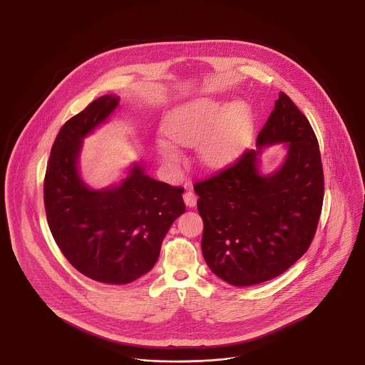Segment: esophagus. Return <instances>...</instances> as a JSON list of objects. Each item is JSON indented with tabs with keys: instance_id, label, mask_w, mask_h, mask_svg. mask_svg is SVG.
Wrapping results in <instances>:
<instances>
[{
	"instance_id": "34e87169",
	"label": "esophagus",
	"mask_w": 365,
	"mask_h": 365,
	"mask_svg": "<svg viewBox=\"0 0 365 365\" xmlns=\"http://www.w3.org/2000/svg\"><path fill=\"white\" fill-rule=\"evenodd\" d=\"M183 200H185V204L189 207V208H194L197 205V195L194 191L187 190L183 194Z\"/></svg>"
}]
</instances>
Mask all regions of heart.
Masks as SVG:
<instances>
[{"label": "heart", "instance_id": "b5f03b06", "mask_svg": "<svg viewBox=\"0 0 365 365\" xmlns=\"http://www.w3.org/2000/svg\"><path fill=\"white\" fill-rule=\"evenodd\" d=\"M252 113L247 105L200 98L176 108L163 125L167 138L176 145L187 146L207 135L202 143L204 158L217 165L234 160L249 137ZM158 150L168 163L174 164L178 153L167 140H158Z\"/></svg>", "mask_w": 365, "mask_h": 365}]
</instances>
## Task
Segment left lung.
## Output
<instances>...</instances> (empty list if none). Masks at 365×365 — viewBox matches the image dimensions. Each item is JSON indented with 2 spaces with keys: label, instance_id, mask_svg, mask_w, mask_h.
<instances>
[{
  "label": "left lung",
  "instance_id": "1",
  "mask_svg": "<svg viewBox=\"0 0 365 365\" xmlns=\"http://www.w3.org/2000/svg\"><path fill=\"white\" fill-rule=\"evenodd\" d=\"M286 141L274 175L258 173L262 145ZM247 149L225 170L194 183L204 220L201 249L210 271L232 286L277 278L311 246L324 197L319 142L307 116L284 93Z\"/></svg>",
  "mask_w": 365,
  "mask_h": 365
}]
</instances>
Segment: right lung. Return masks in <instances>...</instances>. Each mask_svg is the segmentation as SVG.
Segmentation results:
<instances>
[{
	"instance_id": "add662e5",
	"label": "right lung",
	"mask_w": 365,
	"mask_h": 365,
	"mask_svg": "<svg viewBox=\"0 0 365 365\" xmlns=\"http://www.w3.org/2000/svg\"><path fill=\"white\" fill-rule=\"evenodd\" d=\"M119 105L103 96L64 123L54 139L43 180L53 238L87 278L125 284L149 272L175 219L185 212L182 187L152 179L134 165L120 186L91 190L78 173L82 139Z\"/></svg>"
}]
</instances>
